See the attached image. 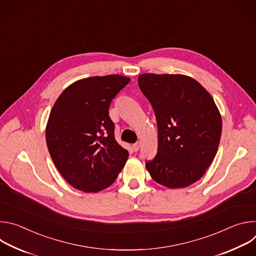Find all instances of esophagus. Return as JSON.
<instances>
[{"instance_id": "1", "label": "esophagus", "mask_w": 256, "mask_h": 256, "mask_svg": "<svg viewBox=\"0 0 256 256\" xmlns=\"http://www.w3.org/2000/svg\"><path fill=\"white\" fill-rule=\"evenodd\" d=\"M140 144L138 142L132 144V149H134V152H136V151H138V150H140Z\"/></svg>"}]
</instances>
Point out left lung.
Wrapping results in <instances>:
<instances>
[{"mask_svg": "<svg viewBox=\"0 0 256 256\" xmlns=\"http://www.w3.org/2000/svg\"><path fill=\"white\" fill-rule=\"evenodd\" d=\"M138 87L157 120L158 150L146 168L168 188L188 186L212 162L222 134V118L210 94L184 75L142 74Z\"/></svg>", "mask_w": 256, "mask_h": 256, "instance_id": "8db88e82", "label": "left lung"}]
</instances>
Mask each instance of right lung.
<instances>
[{"label": "right lung", "instance_id": "obj_1", "mask_svg": "<svg viewBox=\"0 0 256 256\" xmlns=\"http://www.w3.org/2000/svg\"><path fill=\"white\" fill-rule=\"evenodd\" d=\"M130 79L90 77L70 85L56 99L46 124L50 157L68 184L97 192L116 181L128 158L114 138L109 105Z\"/></svg>", "mask_w": 256, "mask_h": 256}]
</instances>
